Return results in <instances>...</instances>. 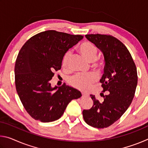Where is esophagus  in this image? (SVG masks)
Here are the masks:
<instances>
[{"instance_id": "esophagus-1", "label": "esophagus", "mask_w": 148, "mask_h": 148, "mask_svg": "<svg viewBox=\"0 0 148 148\" xmlns=\"http://www.w3.org/2000/svg\"><path fill=\"white\" fill-rule=\"evenodd\" d=\"M88 96V95L87 93H85V92H82V97H87Z\"/></svg>"}]
</instances>
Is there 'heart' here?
Returning a JSON list of instances; mask_svg holds the SVG:
<instances>
[{
    "instance_id": "b5f03b06",
    "label": "heart",
    "mask_w": 148,
    "mask_h": 148,
    "mask_svg": "<svg viewBox=\"0 0 148 148\" xmlns=\"http://www.w3.org/2000/svg\"><path fill=\"white\" fill-rule=\"evenodd\" d=\"M79 51L82 56H83L88 62H93L97 59L98 49L94 44L90 42H85L80 45ZM72 56V51L68 50L64 54L62 59V66L66 67L68 66L69 60ZM102 64L101 62L97 64V66H101ZM97 80V77L94 74H89L86 75L77 74L72 77L70 79L69 83L71 86L81 91H87L91 85Z\"/></svg>"
}]
</instances>
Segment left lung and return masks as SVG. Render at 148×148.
I'll use <instances>...</instances> for the list:
<instances>
[{"instance_id":"obj_1","label":"left lung","mask_w":148,"mask_h":148,"mask_svg":"<svg viewBox=\"0 0 148 148\" xmlns=\"http://www.w3.org/2000/svg\"><path fill=\"white\" fill-rule=\"evenodd\" d=\"M104 54V74L100 82L104 92V101L99 102L91 95L93 106L83 110L87 124L98 129L108 127L117 121L128 109L133 100L138 83L137 70L128 49L124 44L110 34H86Z\"/></svg>"}]
</instances>
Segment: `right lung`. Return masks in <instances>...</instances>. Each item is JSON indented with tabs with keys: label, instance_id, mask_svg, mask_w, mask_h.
Here are the masks:
<instances>
[{
	"label": "right lung",
	"instance_id": "right-lung-1",
	"mask_svg": "<svg viewBox=\"0 0 148 148\" xmlns=\"http://www.w3.org/2000/svg\"><path fill=\"white\" fill-rule=\"evenodd\" d=\"M84 38L49 30L35 34L20 49L15 64V84L22 104L32 118L56 121L67 105L81 97L79 91L63 86L52 88L50 80L61 68L64 54Z\"/></svg>",
	"mask_w": 148,
	"mask_h": 148
}]
</instances>
